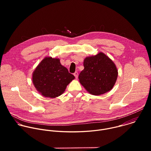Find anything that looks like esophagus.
<instances>
[{
	"label": "esophagus",
	"mask_w": 151,
	"mask_h": 151,
	"mask_svg": "<svg viewBox=\"0 0 151 151\" xmlns=\"http://www.w3.org/2000/svg\"><path fill=\"white\" fill-rule=\"evenodd\" d=\"M74 76H75L76 79L78 78V72H75L74 73Z\"/></svg>",
	"instance_id": "34e87169"
}]
</instances>
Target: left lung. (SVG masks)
Wrapping results in <instances>:
<instances>
[{"instance_id":"8db88e82","label":"left lung","mask_w":151,"mask_h":151,"mask_svg":"<svg viewBox=\"0 0 151 151\" xmlns=\"http://www.w3.org/2000/svg\"><path fill=\"white\" fill-rule=\"evenodd\" d=\"M84 69L79 75L81 84L90 94L99 96L112 89L118 77L113 61L103 52L87 57L83 61Z\"/></svg>"}]
</instances>
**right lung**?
Instances as JSON below:
<instances>
[{
    "mask_svg": "<svg viewBox=\"0 0 151 151\" xmlns=\"http://www.w3.org/2000/svg\"><path fill=\"white\" fill-rule=\"evenodd\" d=\"M75 79L66 68L62 66L60 59L47 57L38 64L33 72L32 81L41 95L55 98L65 91L67 85Z\"/></svg>",
    "mask_w": 151,
    "mask_h": 151,
    "instance_id": "add662e5",
    "label": "right lung"
}]
</instances>
